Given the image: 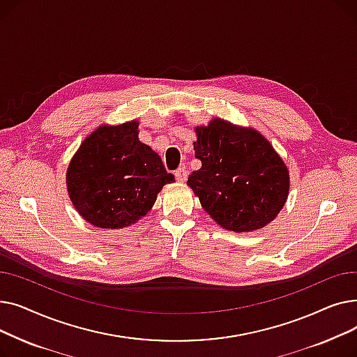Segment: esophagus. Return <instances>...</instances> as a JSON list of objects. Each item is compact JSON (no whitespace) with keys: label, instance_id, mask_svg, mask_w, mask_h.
Here are the masks:
<instances>
[{"label":"esophagus","instance_id":"1","mask_svg":"<svg viewBox=\"0 0 357 357\" xmlns=\"http://www.w3.org/2000/svg\"><path fill=\"white\" fill-rule=\"evenodd\" d=\"M175 178L178 182H185L186 178H188V171H186V167H178L175 171Z\"/></svg>","mask_w":357,"mask_h":357}]
</instances>
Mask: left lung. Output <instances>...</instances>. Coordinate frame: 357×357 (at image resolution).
<instances>
[{
  "mask_svg": "<svg viewBox=\"0 0 357 357\" xmlns=\"http://www.w3.org/2000/svg\"><path fill=\"white\" fill-rule=\"evenodd\" d=\"M195 133V158L202 166L186 183L202 208L230 231L265 227L288 198L289 172L284 160L253 128L214 119Z\"/></svg>",
  "mask_w": 357,
  "mask_h": 357,
  "instance_id": "1",
  "label": "left lung"
}]
</instances>
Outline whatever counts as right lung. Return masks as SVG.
I'll return each instance as SVG.
<instances>
[{
  "mask_svg": "<svg viewBox=\"0 0 357 357\" xmlns=\"http://www.w3.org/2000/svg\"><path fill=\"white\" fill-rule=\"evenodd\" d=\"M137 127V121L100 126L69 163V198L92 226H131L153 207L163 185L175 182L160 156L139 140Z\"/></svg>",
  "mask_w": 357,
  "mask_h": 357,
  "instance_id": "right-lung-1",
  "label": "right lung"
}]
</instances>
